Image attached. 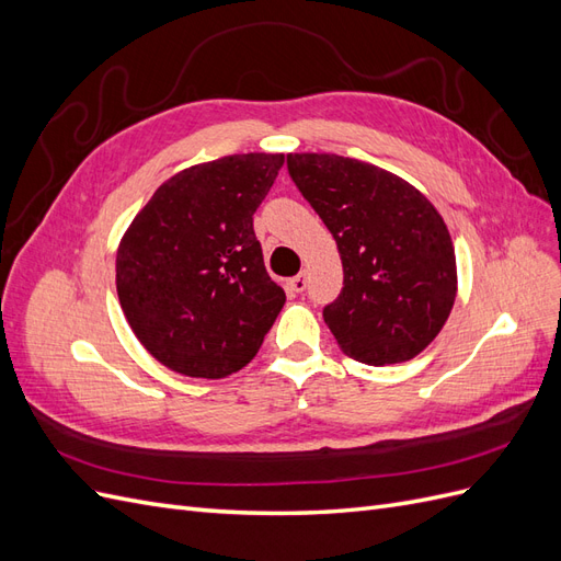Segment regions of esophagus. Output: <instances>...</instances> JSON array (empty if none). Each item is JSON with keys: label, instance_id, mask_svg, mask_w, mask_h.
<instances>
[{"label": "esophagus", "instance_id": "1", "mask_svg": "<svg viewBox=\"0 0 561 561\" xmlns=\"http://www.w3.org/2000/svg\"><path fill=\"white\" fill-rule=\"evenodd\" d=\"M287 287H290L293 293H304V290H307V274H299V276L290 278V280H287Z\"/></svg>", "mask_w": 561, "mask_h": 561}]
</instances>
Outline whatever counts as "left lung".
Wrapping results in <instances>:
<instances>
[{
	"mask_svg": "<svg viewBox=\"0 0 561 561\" xmlns=\"http://www.w3.org/2000/svg\"><path fill=\"white\" fill-rule=\"evenodd\" d=\"M287 171L334 236L344 287L322 309L365 365L412 360L447 322L456 257L445 219L410 182L336 154H287Z\"/></svg>",
	"mask_w": 561,
	"mask_h": 561,
	"instance_id": "8db88e82",
	"label": "left lung"
}]
</instances>
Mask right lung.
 Here are the masks:
<instances>
[{"label":"right lung","mask_w":561,"mask_h":561,"mask_svg":"<svg viewBox=\"0 0 561 561\" xmlns=\"http://www.w3.org/2000/svg\"><path fill=\"white\" fill-rule=\"evenodd\" d=\"M283 154H233L165 180L116 250V293L140 344L184 377L222 379L257 355L285 293L252 215Z\"/></svg>","instance_id":"1"}]
</instances>
